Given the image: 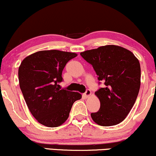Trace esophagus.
<instances>
[{"label":"esophagus","instance_id":"esophagus-1","mask_svg":"<svg viewBox=\"0 0 156 156\" xmlns=\"http://www.w3.org/2000/svg\"><path fill=\"white\" fill-rule=\"evenodd\" d=\"M91 94H92L91 91L89 90V89H87L86 92L83 94V97H85L86 98H88V97H89V96L91 95Z\"/></svg>","mask_w":156,"mask_h":156}]
</instances>
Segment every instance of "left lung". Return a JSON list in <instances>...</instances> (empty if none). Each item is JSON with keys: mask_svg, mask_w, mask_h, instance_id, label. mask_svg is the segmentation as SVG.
<instances>
[{"mask_svg": "<svg viewBox=\"0 0 156 156\" xmlns=\"http://www.w3.org/2000/svg\"><path fill=\"white\" fill-rule=\"evenodd\" d=\"M80 55L92 64L98 79L105 85L94 93L101 108L91 114L93 121L101 126L119 124L129 114L139 94V60L132 52L113 44L82 52Z\"/></svg>", "mask_w": 156, "mask_h": 156, "instance_id": "8db88e82", "label": "left lung"}]
</instances>
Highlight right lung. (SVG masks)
<instances>
[{
  "label": "right lung",
  "instance_id": "add662e5",
  "mask_svg": "<svg viewBox=\"0 0 156 156\" xmlns=\"http://www.w3.org/2000/svg\"><path fill=\"white\" fill-rule=\"evenodd\" d=\"M75 53L51 50L26 57L18 69L20 87L28 108L37 122L50 128L60 126L69 117L78 92L60 89L66 64Z\"/></svg>",
  "mask_w": 156,
  "mask_h": 156
}]
</instances>
